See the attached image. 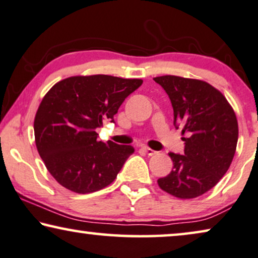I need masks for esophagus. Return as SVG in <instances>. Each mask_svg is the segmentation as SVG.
Segmentation results:
<instances>
[{"label":"esophagus","instance_id":"34e87169","mask_svg":"<svg viewBox=\"0 0 258 258\" xmlns=\"http://www.w3.org/2000/svg\"><path fill=\"white\" fill-rule=\"evenodd\" d=\"M141 149H142V151H144L146 154H147V155H149V156H152V155H155V154L157 153V152H155V151H153L152 148L147 147V146H142Z\"/></svg>","mask_w":258,"mask_h":258}]
</instances>
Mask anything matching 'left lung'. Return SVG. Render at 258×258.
Returning <instances> with one entry per match:
<instances>
[{
	"instance_id": "left-lung-1",
	"label": "left lung",
	"mask_w": 258,
	"mask_h": 258,
	"mask_svg": "<svg viewBox=\"0 0 258 258\" xmlns=\"http://www.w3.org/2000/svg\"><path fill=\"white\" fill-rule=\"evenodd\" d=\"M170 98L174 125L183 127L184 154L169 153L172 170L157 183L180 199L202 196L215 186L232 163L239 126L224 95L207 82L175 75L154 78Z\"/></svg>"
}]
</instances>
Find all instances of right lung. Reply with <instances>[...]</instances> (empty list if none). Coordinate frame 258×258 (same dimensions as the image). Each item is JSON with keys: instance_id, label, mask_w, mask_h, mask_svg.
<instances>
[{"instance_id": "right-lung-1", "label": "right lung", "mask_w": 258, "mask_h": 258, "mask_svg": "<svg viewBox=\"0 0 258 258\" xmlns=\"http://www.w3.org/2000/svg\"><path fill=\"white\" fill-rule=\"evenodd\" d=\"M141 84L139 79L110 75L72 76L49 89L33 128L38 153L57 183L84 195L116 179L134 148L98 141L96 128L114 122L119 106Z\"/></svg>"}]
</instances>
